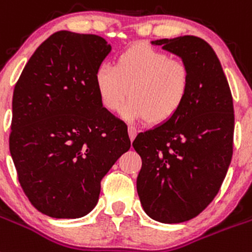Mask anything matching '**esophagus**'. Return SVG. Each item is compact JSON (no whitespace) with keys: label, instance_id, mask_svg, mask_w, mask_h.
I'll return each mask as SVG.
<instances>
[{"label":"esophagus","instance_id":"obj_1","mask_svg":"<svg viewBox=\"0 0 252 252\" xmlns=\"http://www.w3.org/2000/svg\"><path fill=\"white\" fill-rule=\"evenodd\" d=\"M128 134H129V138H130V141H133V139L135 138V135H137V129H135L134 126H128Z\"/></svg>","mask_w":252,"mask_h":252}]
</instances>
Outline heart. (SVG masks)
<instances>
[{
  "mask_svg": "<svg viewBox=\"0 0 252 252\" xmlns=\"http://www.w3.org/2000/svg\"><path fill=\"white\" fill-rule=\"evenodd\" d=\"M95 85L102 106L118 111L128 96L123 117L152 124L168 122L183 108L191 86L189 65L144 43L124 49L115 65L102 63L95 71Z\"/></svg>",
  "mask_w": 252,
  "mask_h": 252,
  "instance_id": "obj_1",
  "label": "heart"
}]
</instances>
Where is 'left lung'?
<instances>
[{"label": "left lung", "mask_w": 252, "mask_h": 252, "mask_svg": "<svg viewBox=\"0 0 252 252\" xmlns=\"http://www.w3.org/2000/svg\"><path fill=\"white\" fill-rule=\"evenodd\" d=\"M189 65L188 100L172 119L139 133L137 191L144 212L162 223L202 213L220 191L233 153L235 114L228 82L207 41L185 35L152 41Z\"/></svg>", "instance_id": "left-lung-1"}]
</instances>
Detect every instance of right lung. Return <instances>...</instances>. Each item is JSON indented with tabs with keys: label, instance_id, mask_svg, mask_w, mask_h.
<instances>
[{
	"label": "right lung",
	"instance_id": "add662e5",
	"mask_svg": "<svg viewBox=\"0 0 252 252\" xmlns=\"http://www.w3.org/2000/svg\"><path fill=\"white\" fill-rule=\"evenodd\" d=\"M104 38L57 32L35 50L12 97L10 152L25 195L53 218L97 204L102 178L130 148L126 123L102 108L95 71Z\"/></svg>",
	"mask_w": 252,
	"mask_h": 252
}]
</instances>
